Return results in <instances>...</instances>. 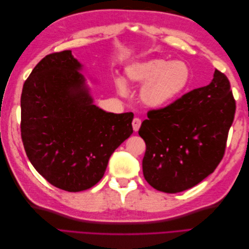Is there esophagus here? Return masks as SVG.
<instances>
[{
  "mask_svg": "<svg viewBox=\"0 0 249 249\" xmlns=\"http://www.w3.org/2000/svg\"><path fill=\"white\" fill-rule=\"evenodd\" d=\"M132 125H133V130L135 132H137L140 129V125H141V119L138 117H135L132 122Z\"/></svg>",
  "mask_w": 249,
  "mask_h": 249,
  "instance_id": "1",
  "label": "esophagus"
}]
</instances>
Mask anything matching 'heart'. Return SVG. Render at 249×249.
<instances>
[{
    "mask_svg": "<svg viewBox=\"0 0 249 249\" xmlns=\"http://www.w3.org/2000/svg\"><path fill=\"white\" fill-rule=\"evenodd\" d=\"M126 77L141 87L140 100L145 106L161 109L169 106L187 88L190 81V70L183 61L150 59L135 62L126 67ZM120 94L126 95L129 89L124 80H116Z\"/></svg>",
    "mask_w": 249,
    "mask_h": 249,
    "instance_id": "1",
    "label": "heart"
}]
</instances>
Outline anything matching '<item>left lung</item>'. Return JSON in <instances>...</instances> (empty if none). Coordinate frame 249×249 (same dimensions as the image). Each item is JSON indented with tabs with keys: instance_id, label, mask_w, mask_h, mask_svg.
I'll return each instance as SVG.
<instances>
[{
	"instance_id": "obj_1",
	"label": "left lung",
	"mask_w": 249,
	"mask_h": 249,
	"mask_svg": "<svg viewBox=\"0 0 249 249\" xmlns=\"http://www.w3.org/2000/svg\"><path fill=\"white\" fill-rule=\"evenodd\" d=\"M236 101L224 73L169 106L150 110L139 129L146 150L143 176L155 189L177 193L212 173L224 156Z\"/></svg>"
}]
</instances>
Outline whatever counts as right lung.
Listing matches in <instances>:
<instances>
[{"label": "right lung", "instance_id": "add662e5", "mask_svg": "<svg viewBox=\"0 0 249 249\" xmlns=\"http://www.w3.org/2000/svg\"><path fill=\"white\" fill-rule=\"evenodd\" d=\"M81 67L71 51L47 55L20 96L27 157L50 184L69 192L99 183L111 155L133 133L132 112L114 114L93 105Z\"/></svg>", "mask_w": 249, "mask_h": 249}]
</instances>
